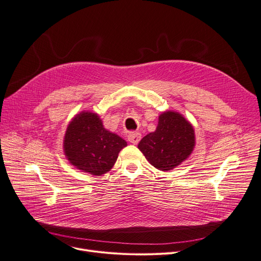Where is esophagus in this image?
I'll return each mask as SVG.
<instances>
[{
  "instance_id": "34e87169",
  "label": "esophagus",
  "mask_w": 261,
  "mask_h": 261,
  "mask_svg": "<svg viewBox=\"0 0 261 261\" xmlns=\"http://www.w3.org/2000/svg\"><path fill=\"white\" fill-rule=\"evenodd\" d=\"M128 141L130 143L136 145L141 141V133H139V132H130L128 134Z\"/></svg>"
}]
</instances>
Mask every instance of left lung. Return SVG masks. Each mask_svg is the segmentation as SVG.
Returning <instances> with one entry per match:
<instances>
[{"instance_id":"8db88e82","label":"left lung","mask_w":261,"mask_h":261,"mask_svg":"<svg viewBox=\"0 0 261 261\" xmlns=\"http://www.w3.org/2000/svg\"><path fill=\"white\" fill-rule=\"evenodd\" d=\"M194 146L193 126L181 114L168 111L160 115L156 130L143 138L139 149L152 166L168 171L185 161Z\"/></svg>"}]
</instances>
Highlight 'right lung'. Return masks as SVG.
<instances>
[{"label":"right lung","mask_w":261,"mask_h":261,"mask_svg":"<svg viewBox=\"0 0 261 261\" xmlns=\"http://www.w3.org/2000/svg\"><path fill=\"white\" fill-rule=\"evenodd\" d=\"M63 146L67 160L74 166L100 175L113 167L127 142L107 131L97 114L82 112L68 125Z\"/></svg>","instance_id":"right-lung-1"}]
</instances>
